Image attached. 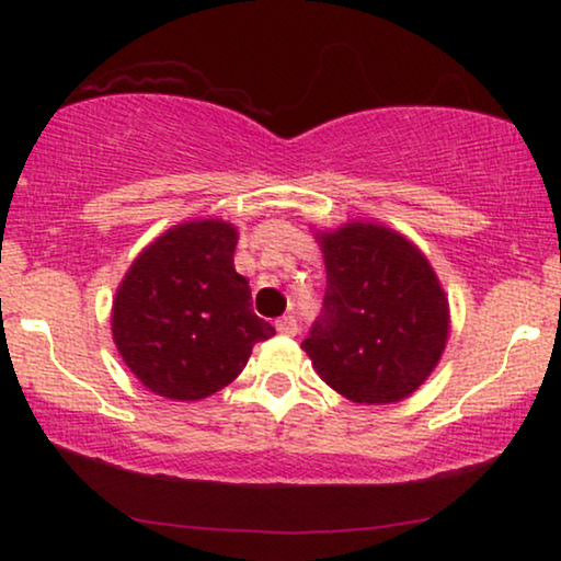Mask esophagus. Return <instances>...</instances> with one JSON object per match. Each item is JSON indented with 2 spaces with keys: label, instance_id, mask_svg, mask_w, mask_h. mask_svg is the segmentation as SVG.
<instances>
[{
  "label": "esophagus",
  "instance_id": "esophagus-1",
  "mask_svg": "<svg viewBox=\"0 0 561 561\" xmlns=\"http://www.w3.org/2000/svg\"><path fill=\"white\" fill-rule=\"evenodd\" d=\"M275 329H278L283 336H296L298 334V321H296V317H280L278 321H275Z\"/></svg>",
  "mask_w": 561,
  "mask_h": 561
}]
</instances>
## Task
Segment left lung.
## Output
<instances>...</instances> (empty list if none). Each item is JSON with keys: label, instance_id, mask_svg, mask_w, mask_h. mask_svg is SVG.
Listing matches in <instances>:
<instances>
[{"label": "left lung", "instance_id": "1", "mask_svg": "<svg viewBox=\"0 0 561 561\" xmlns=\"http://www.w3.org/2000/svg\"><path fill=\"white\" fill-rule=\"evenodd\" d=\"M327 267L324 311L304 352L352 403H398L424 386L449 340V298L409 237L380 221L313 227Z\"/></svg>", "mask_w": 561, "mask_h": 561}]
</instances>
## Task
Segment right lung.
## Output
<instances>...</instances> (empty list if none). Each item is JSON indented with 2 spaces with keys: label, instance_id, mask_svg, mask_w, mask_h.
I'll return each instance as SVG.
<instances>
[{
  "label": "right lung",
  "instance_id": "right-lung-1",
  "mask_svg": "<svg viewBox=\"0 0 561 561\" xmlns=\"http://www.w3.org/2000/svg\"><path fill=\"white\" fill-rule=\"evenodd\" d=\"M225 219H188L156 237L112 301V340L150 393L202 401L227 388L275 329L252 313Z\"/></svg>",
  "mask_w": 561,
  "mask_h": 561
}]
</instances>
